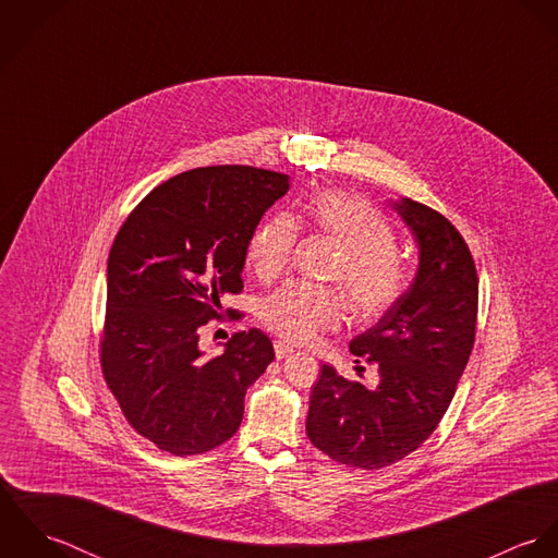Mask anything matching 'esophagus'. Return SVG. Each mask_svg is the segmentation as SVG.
Returning a JSON list of instances; mask_svg holds the SVG:
<instances>
[{
    "instance_id": "1",
    "label": "esophagus",
    "mask_w": 558,
    "mask_h": 558,
    "mask_svg": "<svg viewBox=\"0 0 558 558\" xmlns=\"http://www.w3.org/2000/svg\"><path fill=\"white\" fill-rule=\"evenodd\" d=\"M290 354H294V348L288 345L286 341H275V356L281 361V359H288Z\"/></svg>"
}]
</instances>
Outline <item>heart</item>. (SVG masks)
<instances>
[{"label": "heart", "instance_id": "1", "mask_svg": "<svg viewBox=\"0 0 558 558\" xmlns=\"http://www.w3.org/2000/svg\"><path fill=\"white\" fill-rule=\"evenodd\" d=\"M303 221L337 244L339 262L330 279L339 283L354 316L374 319L393 310L408 288V266L396 246L391 223L367 202L324 191L316 195ZM299 226L290 215H275L259 223L248 239L246 259L262 281L277 279L292 259ZM262 322L290 343H310L343 318L337 292L292 281L262 301Z\"/></svg>", "mask_w": 558, "mask_h": 558}]
</instances>
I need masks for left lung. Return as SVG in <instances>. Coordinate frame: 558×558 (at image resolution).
Returning <instances> with one entry per match:
<instances>
[{
  "mask_svg": "<svg viewBox=\"0 0 558 558\" xmlns=\"http://www.w3.org/2000/svg\"><path fill=\"white\" fill-rule=\"evenodd\" d=\"M418 246V266L398 305L350 341L378 365V387L322 367L307 436L330 460L376 471L418 449L438 427L464 374L477 326L478 279L460 232L436 210L391 199Z\"/></svg>",
  "mask_w": 558,
  "mask_h": 558,
  "instance_id": "8db88e82",
  "label": "left lung"
}]
</instances>
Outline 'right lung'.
<instances>
[{
    "instance_id": "obj_1",
    "label": "right lung",
    "mask_w": 558,
    "mask_h": 558,
    "mask_svg": "<svg viewBox=\"0 0 558 558\" xmlns=\"http://www.w3.org/2000/svg\"><path fill=\"white\" fill-rule=\"evenodd\" d=\"M288 189L290 175L268 169L197 167L153 189L111 244L100 365L129 423L160 451L195 456L230 440L246 389L275 359L259 328L232 335L217 356L199 335L242 290L248 239Z\"/></svg>"
}]
</instances>
